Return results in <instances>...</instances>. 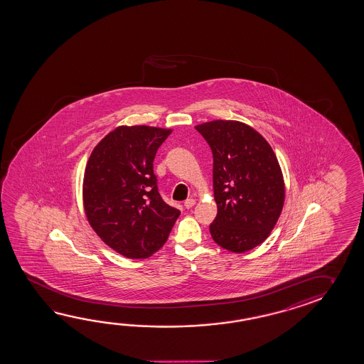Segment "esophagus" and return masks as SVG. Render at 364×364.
Wrapping results in <instances>:
<instances>
[{
    "label": "esophagus",
    "mask_w": 364,
    "mask_h": 364,
    "mask_svg": "<svg viewBox=\"0 0 364 364\" xmlns=\"http://www.w3.org/2000/svg\"><path fill=\"white\" fill-rule=\"evenodd\" d=\"M196 203V200L195 198H187L185 201V208L186 209H191L192 206Z\"/></svg>",
    "instance_id": "1"
}]
</instances>
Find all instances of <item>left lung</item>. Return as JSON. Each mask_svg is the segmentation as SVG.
<instances>
[{"instance_id": "8db88e82", "label": "left lung", "mask_w": 364, "mask_h": 364, "mask_svg": "<svg viewBox=\"0 0 364 364\" xmlns=\"http://www.w3.org/2000/svg\"><path fill=\"white\" fill-rule=\"evenodd\" d=\"M213 151L218 214L210 224L215 243L243 253L270 235L285 198L283 173L270 144L251 126L216 119L198 124Z\"/></svg>"}]
</instances>
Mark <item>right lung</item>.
<instances>
[{"mask_svg": "<svg viewBox=\"0 0 364 364\" xmlns=\"http://www.w3.org/2000/svg\"><path fill=\"white\" fill-rule=\"evenodd\" d=\"M172 129L119 126L87 161L82 201L87 222L107 246L127 259L163 247L181 211L163 201L153 161Z\"/></svg>", "mask_w": 364, "mask_h": 364, "instance_id": "add662e5", "label": "right lung"}]
</instances>
